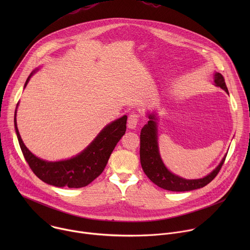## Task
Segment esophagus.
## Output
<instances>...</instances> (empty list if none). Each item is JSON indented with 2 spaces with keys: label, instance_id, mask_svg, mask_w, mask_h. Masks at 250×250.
<instances>
[{
  "label": "esophagus",
  "instance_id": "1",
  "mask_svg": "<svg viewBox=\"0 0 250 250\" xmlns=\"http://www.w3.org/2000/svg\"><path fill=\"white\" fill-rule=\"evenodd\" d=\"M138 118L139 116L135 113H132L129 115L128 119H127V126L128 128H131V129H134L138 124Z\"/></svg>",
  "mask_w": 250,
  "mask_h": 250
}]
</instances>
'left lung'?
<instances>
[{"label":"left lung","mask_w":250,"mask_h":250,"mask_svg":"<svg viewBox=\"0 0 250 250\" xmlns=\"http://www.w3.org/2000/svg\"><path fill=\"white\" fill-rule=\"evenodd\" d=\"M215 83L227 93H229L225 78L221 73L215 74ZM148 123L141 128L140 131V163L146 175L158 187L173 191V192H186L199 188H203L210 181L215 179L219 174L227 155L223 158L220 165L209 173L208 176L196 180H187L172 174L163 164L158 151L157 145V128L155 123V116L149 115Z\"/></svg>","instance_id":"8db88e82"}]
</instances>
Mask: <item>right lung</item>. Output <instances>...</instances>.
Wrapping results in <instances>:
<instances>
[{
	"instance_id": "right-lung-1",
	"label": "right lung",
	"mask_w": 250,
	"mask_h": 250,
	"mask_svg": "<svg viewBox=\"0 0 250 250\" xmlns=\"http://www.w3.org/2000/svg\"><path fill=\"white\" fill-rule=\"evenodd\" d=\"M32 74L26 79L24 87ZM126 120L127 117L124 116L108 125L83 152L58 162H47L34 156L23 145L16 118L15 127L23 157L41 180L55 187L81 188L89 185L104 171L113 150L126 130Z\"/></svg>"
}]
</instances>
